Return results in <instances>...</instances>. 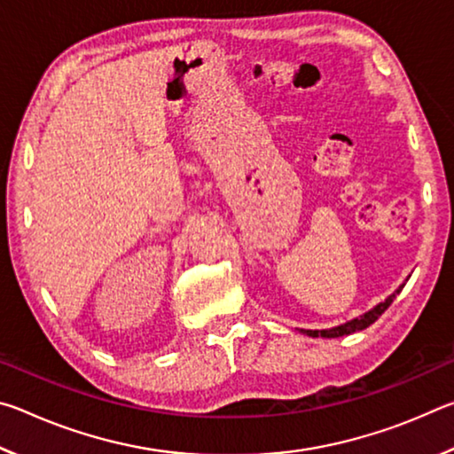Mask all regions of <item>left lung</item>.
Listing matches in <instances>:
<instances>
[{"instance_id": "8db88e82", "label": "left lung", "mask_w": 454, "mask_h": 454, "mask_svg": "<svg viewBox=\"0 0 454 454\" xmlns=\"http://www.w3.org/2000/svg\"><path fill=\"white\" fill-rule=\"evenodd\" d=\"M403 290V286L398 288L395 294H390L387 301L384 302H380L379 306H374L372 310H368L364 317H360V318H355V320H350V322H347V325H340V326H336V328H330V330H302V333H306L309 336H312V338H317V336H322V338H336V336H347V334H352V333H356V330H364V328H368L372 325L374 320H379V317L380 314L388 309L390 304H393V301H395V296L398 294V292Z\"/></svg>"}]
</instances>
